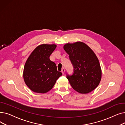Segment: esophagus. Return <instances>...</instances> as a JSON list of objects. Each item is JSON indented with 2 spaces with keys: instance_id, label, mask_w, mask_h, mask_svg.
<instances>
[{
  "instance_id": "34e87169",
  "label": "esophagus",
  "mask_w": 125,
  "mask_h": 125,
  "mask_svg": "<svg viewBox=\"0 0 125 125\" xmlns=\"http://www.w3.org/2000/svg\"><path fill=\"white\" fill-rule=\"evenodd\" d=\"M65 69H64V68H63L62 69V70H61L62 73L63 74H64V73H65Z\"/></svg>"
}]
</instances>
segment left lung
<instances>
[{
    "label": "left lung",
    "mask_w": 125,
    "mask_h": 125,
    "mask_svg": "<svg viewBox=\"0 0 125 125\" xmlns=\"http://www.w3.org/2000/svg\"><path fill=\"white\" fill-rule=\"evenodd\" d=\"M69 55L73 65V75L67 78L73 88L81 94H87L95 89L101 79V69L98 59L88 45L83 42L66 43L63 47Z\"/></svg>",
    "instance_id": "1"
}]
</instances>
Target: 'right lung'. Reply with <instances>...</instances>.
Wrapping results in <instances>:
<instances>
[{"label":"right lung","mask_w":125,"mask_h":125,"mask_svg":"<svg viewBox=\"0 0 125 125\" xmlns=\"http://www.w3.org/2000/svg\"><path fill=\"white\" fill-rule=\"evenodd\" d=\"M56 47L54 44L38 45L31 52L25 63L24 80L27 87L34 92H48L62 75L61 72L57 71L56 64L50 59V55Z\"/></svg>","instance_id":"obj_1"}]
</instances>
